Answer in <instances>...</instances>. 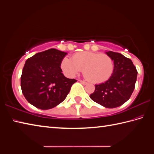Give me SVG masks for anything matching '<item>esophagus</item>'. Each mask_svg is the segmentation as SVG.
<instances>
[{"label": "esophagus", "mask_w": 154, "mask_h": 154, "mask_svg": "<svg viewBox=\"0 0 154 154\" xmlns=\"http://www.w3.org/2000/svg\"><path fill=\"white\" fill-rule=\"evenodd\" d=\"M79 82H80V83L82 84L83 85H86V84H87V82H85V81H83V80H79Z\"/></svg>", "instance_id": "1"}]
</instances>
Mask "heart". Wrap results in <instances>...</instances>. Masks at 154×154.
<instances>
[{
	"label": "heart",
	"instance_id": "obj_1",
	"mask_svg": "<svg viewBox=\"0 0 154 154\" xmlns=\"http://www.w3.org/2000/svg\"><path fill=\"white\" fill-rule=\"evenodd\" d=\"M60 68L66 76L70 78L83 70L87 80L94 83H103L111 77L114 63L106 54L84 51L73 54L72 59L64 57L60 62Z\"/></svg>",
	"mask_w": 154,
	"mask_h": 154
}]
</instances>
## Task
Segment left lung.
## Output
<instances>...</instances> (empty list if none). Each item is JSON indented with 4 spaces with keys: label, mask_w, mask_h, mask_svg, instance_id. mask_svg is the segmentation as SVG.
I'll return each mask as SVG.
<instances>
[{
    "label": "left lung",
    "mask_w": 154,
    "mask_h": 154,
    "mask_svg": "<svg viewBox=\"0 0 154 154\" xmlns=\"http://www.w3.org/2000/svg\"><path fill=\"white\" fill-rule=\"evenodd\" d=\"M114 60L111 77L104 83L95 85V91L90 97L94 101L107 108H115L128 101L133 91L138 72L132 60L121 53H106Z\"/></svg>",
    "instance_id": "1"
}]
</instances>
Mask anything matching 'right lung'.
<instances>
[{
  "label": "right lung",
  "mask_w": 154,
  "mask_h": 154,
  "mask_svg": "<svg viewBox=\"0 0 154 154\" xmlns=\"http://www.w3.org/2000/svg\"><path fill=\"white\" fill-rule=\"evenodd\" d=\"M67 53L50 49L26 61L21 88L26 100L40 109H52L63 102L76 80L64 76L60 62Z\"/></svg>",
  "instance_id": "obj_1"
}]
</instances>
